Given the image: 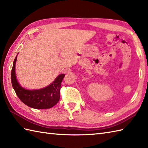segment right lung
Instances as JSON below:
<instances>
[{"label":"right lung","mask_w":148,"mask_h":148,"mask_svg":"<svg viewBox=\"0 0 148 148\" xmlns=\"http://www.w3.org/2000/svg\"><path fill=\"white\" fill-rule=\"evenodd\" d=\"M17 56L15 57L11 70V83L18 98L30 108L37 109H49L58 103L60 97V86L65 76L61 74L56 77L52 83L38 90H27L18 83L15 72Z\"/></svg>","instance_id":"1"}]
</instances>
